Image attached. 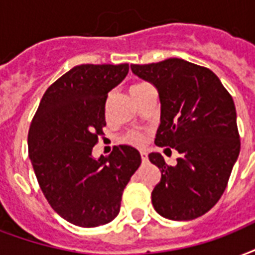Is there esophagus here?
Wrapping results in <instances>:
<instances>
[{
    "instance_id": "1",
    "label": "esophagus",
    "mask_w": 255,
    "mask_h": 255,
    "mask_svg": "<svg viewBox=\"0 0 255 255\" xmlns=\"http://www.w3.org/2000/svg\"><path fill=\"white\" fill-rule=\"evenodd\" d=\"M140 156L143 162H147V160H148V153L145 152V151H140Z\"/></svg>"
}]
</instances>
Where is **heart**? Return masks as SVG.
Masks as SVG:
<instances>
[{
  "instance_id": "1",
  "label": "heart",
  "mask_w": 255,
  "mask_h": 255,
  "mask_svg": "<svg viewBox=\"0 0 255 255\" xmlns=\"http://www.w3.org/2000/svg\"><path fill=\"white\" fill-rule=\"evenodd\" d=\"M147 84H136L132 85L131 87V92L132 91H135V89H139L141 87H144ZM123 140L128 144L136 145V147H141V145H144L145 140H147V137H145V133L141 131H137V129H132V131L127 132L126 135H124Z\"/></svg>"
}]
</instances>
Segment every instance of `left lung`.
Segmentation results:
<instances>
[{
    "instance_id": "left-lung-1",
    "label": "left lung",
    "mask_w": 255,
    "mask_h": 255,
    "mask_svg": "<svg viewBox=\"0 0 255 255\" xmlns=\"http://www.w3.org/2000/svg\"><path fill=\"white\" fill-rule=\"evenodd\" d=\"M132 72L158 88L162 115L155 144L179 152L176 166L149 153L162 178L151 194L153 209L172 221H191L217 205L240 155L233 97L209 68L182 58L132 64Z\"/></svg>"
}]
</instances>
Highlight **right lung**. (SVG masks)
<instances>
[{
	"label": "right lung",
	"mask_w": 255,
	"mask_h": 255,
	"mask_svg": "<svg viewBox=\"0 0 255 255\" xmlns=\"http://www.w3.org/2000/svg\"><path fill=\"white\" fill-rule=\"evenodd\" d=\"M128 64H83L46 89L28 133L29 158L46 201L65 221L80 227L110 223L141 163L131 145H115L92 158L106 127L108 92L128 73Z\"/></svg>",
	"instance_id": "1"
}]
</instances>
